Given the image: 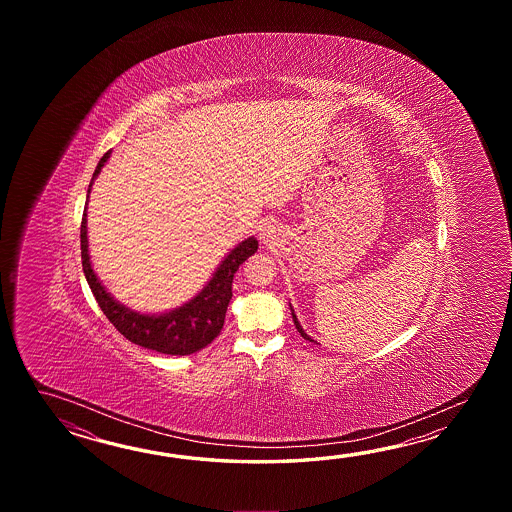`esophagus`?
<instances>
[{"instance_id": "34e87169", "label": "esophagus", "mask_w": 512, "mask_h": 512, "mask_svg": "<svg viewBox=\"0 0 512 512\" xmlns=\"http://www.w3.org/2000/svg\"><path fill=\"white\" fill-rule=\"evenodd\" d=\"M272 234H274V227H272V225H269V223H265V225H263V227H261L260 229L261 240L271 241Z\"/></svg>"}]
</instances>
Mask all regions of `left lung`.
<instances>
[{
  "label": "left lung",
  "instance_id": "obj_1",
  "mask_svg": "<svg viewBox=\"0 0 512 512\" xmlns=\"http://www.w3.org/2000/svg\"><path fill=\"white\" fill-rule=\"evenodd\" d=\"M291 315H293L294 326H296V329H298V333H300V335H302V337H304L305 340H309V342H315V340H313V338L309 337V335H307V333H305L304 329H302V326H300V322H298V318H296V315H294L293 307H291Z\"/></svg>",
  "mask_w": 512,
  "mask_h": 512
}]
</instances>
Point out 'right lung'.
<instances>
[{
    "instance_id": "obj_1",
    "label": "right lung",
    "mask_w": 512,
    "mask_h": 512,
    "mask_svg": "<svg viewBox=\"0 0 512 512\" xmlns=\"http://www.w3.org/2000/svg\"><path fill=\"white\" fill-rule=\"evenodd\" d=\"M109 155L111 152L104 153V157L98 161L97 170L87 188V197L91 192L93 181L97 179ZM86 208H84L82 225H80L82 267L102 313L113 326L117 327L120 335H124L137 346L153 349L164 355H192L199 349L207 348L223 329L227 307L232 298L234 274L240 269L243 261L258 251L256 238H247L241 241L238 247H234L225 256V260L219 263L210 282L190 302L163 315H141L137 311H131L130 307L119 304L104 289V285L98 282L97 274L89 261V252H87Z\"/></svg>"
}]
</instances>
